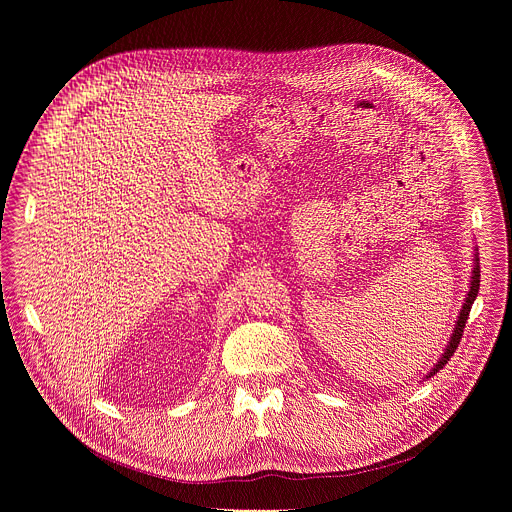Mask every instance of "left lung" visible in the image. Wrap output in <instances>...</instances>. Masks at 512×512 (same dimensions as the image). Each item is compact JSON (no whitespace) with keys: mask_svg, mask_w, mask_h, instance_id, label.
Wrapping results in <instances>:
<instances>
[{"mask_svg":"<svg viewBox=\"0 0 512 512\" xmlns=\"http://www.w3.org/2000/svg\"><path fill=\"white\" fill-rule=\"evenodd\" d=\"M478 289H480V265H478V257H474V269H472V279H470V291H468V296H466V300H464V306H462V310H460V316H458L454 334H452L448 346L444 348L442 358L437 360L435 367L427 373V379L433 377L435 373H440V371L446 367V362L454 356V352H456V348H458V344H460V340H462V334H464V328H466V322H468V316H470V308H472V304H474V300H476V296H478Z\"/></svg>","mask_w":512,"mask_h":512,"instance_id":"8db88e82","label":"left lung"}]
</instances>
